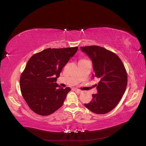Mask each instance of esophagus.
<instances>
[{
	"label": "esophagus",
	"mask_w": 146,
	"mask_h": 146,
	"mask_svg": "<svg viewBox=\"0 0 146 146\" xmlns=\"http://www.w3.org/2000/svg\"><path fill=\"white\" fill-rule=\"evenodd\" d=\"M74 90L76 92H77V93H81V92H82V91H81L80 90H78V89H75Z\"/></svg>",
	"instance_id": "obj_1"
}]
</instances>
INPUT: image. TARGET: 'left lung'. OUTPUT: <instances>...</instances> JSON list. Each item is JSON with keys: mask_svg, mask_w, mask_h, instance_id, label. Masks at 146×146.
I'll return each mask as SVG.
<instances>
[{"mask_svg": "<svg viewBox=\"0 0 146 146\" xmlns=\"http://www.w3.org/2000/svg\"><path fill=\"white\" fill-rule=\"evenodd\" d=\"M93 64L92 78L100 80L96 85L98 93L92 94L89 104H85L96 114L110 112L118 104L127 85V74L121 60L114 53L98 46L80 47Z\"/></svg>", "mask_w": 146, "mask_h": 146, "instance_id": "8db88e82", "label": "left lung"}]
</instances>
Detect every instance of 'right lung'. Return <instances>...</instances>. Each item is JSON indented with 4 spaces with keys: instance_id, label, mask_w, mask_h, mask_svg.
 <instances>
[{
    "instance_id": "right-lung-1",
    "label": "right lung",
    "mask_w": 146,
    "mask_h": 146,
    "mask_svg": "<svg viewBox=\"0 0 146 146\" xmlns=\"http://www.w3.org/2000/svg\"><path fill=\"white\" fill-rule=\"evenodd\" d=\"M77 50L78 47L48 48L29 60L21 76L20 88L23 98L33 112L47 116L63 105L70 88H61L56 79Z\"/></svg>"
}]
</instances>
